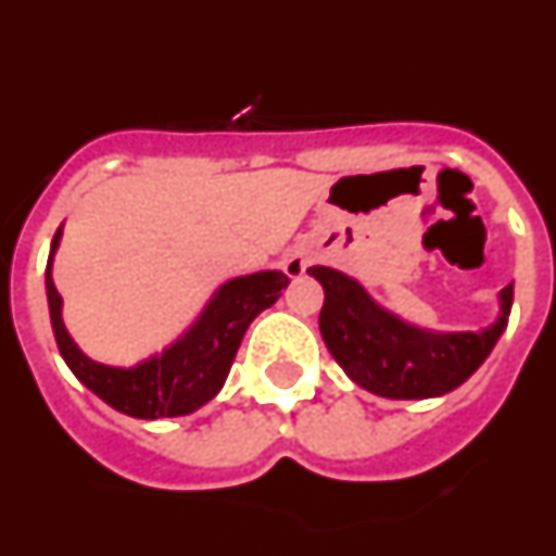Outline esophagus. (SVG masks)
Segmentation results:
<instances>
[{
    "mask_svg": "<svg viewBox=\"0 0 556 556\" xmlns=\"http://www.w3.org/2000/svg\"><path fill=\"white\" fill-rule=\"evenodd\" d=\"M308 267V258L303 253H289L287 258H283V273L289 275V278H301L303 273H306Z\"/></svg>",
    "mask_w": 556,
    "mask_h": 556,
    "instance_id": "esophagus-1",
    "label": "esophagus"
}]
</instances>
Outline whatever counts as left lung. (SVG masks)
Masks as SVG:
<instances>
[{"label":"left lung","instance_id":"8db88e82","mask_svg":"<svg viewBox=\"0 0 556 556\" xmlns=\"http://www.w3.org/2000/svg\"><path fill=\"white\" fill-rule=\"evenodd\" d=\"M323 283L320 333L337 365L367 392L392 401L437 397L465 384L490 356L513 308V283L501 289L498 317L481 331H429L401 320L367 289L333 267H308Z\"/></svg>","mask_w":556,"mask_h":556}]
</instances>
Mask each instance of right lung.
Segmentation results:
<instances>
[{
    "label": "right lung",
    "mask_w": 556,
    "mask_h": 556,
    "mask_svg": "<svg viewBox=\"0 0 556 556\" xmlns=\"http://www.w3.org/2000/svg\"><path fill=\"white\" fill-rule=\"evenodd\" d=\"M61 236L63 225L49 248L47 301L63 362L108 406L122 415L141 417V420L191 415L208 404L211 397L223 390L248 326L281 298L289 283L281 269L230 278L211 294L198 320L169 348L139 365L111 367L88 358L63 326V298L52 281V262H55Z\"/></svg>",
    "instance_id": "obj_1"
}]
</instances>
